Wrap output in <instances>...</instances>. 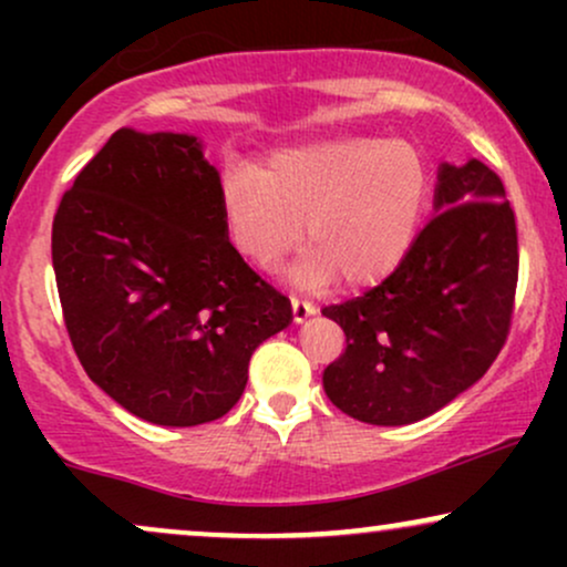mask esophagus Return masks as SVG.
I'll return each instance as SVG.
<instances>
[{
	"mask_svg": "<svg viewBox=\"0 0 567 567\" xmlns=\"http://www.w3.org/2000/svg\"><path fill=\"white\" fill-rule=\"evenodd\" d=\"M306 306V303H303ZM292 311H296V315H303V309H301V301H296V303H292ZM296 320H298V317H296Z\"/></svg>",
	"mask_w": 567,
	"mask_h": 567,
	"instance_id": "34e87169",
	"label": "esophagus"
}]
</instances>
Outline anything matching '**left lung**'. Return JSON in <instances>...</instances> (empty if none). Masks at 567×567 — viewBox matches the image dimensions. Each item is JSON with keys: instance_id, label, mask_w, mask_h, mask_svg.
I'll list each match as a JSON object with an SVG mask.
<instances>
[{"instance_id": "left-lung-1", "label": "left lung", "mask_w": 567, "mask_h": 567, "mask_svg": "<svg viewBox=\"0 0 567 567\" xmlns=\"http://www.w3.org/2000/svg\"><path fill=\"white\" fill-rule=\"evenodd\" d=\"M53 269L84 373L157 426L229 413L292 317L229 243L220 175L186 133L116 130L58 205Z\"/></svg>"}]
</instances>
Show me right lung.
Returning a JSON list of instances; mask_svg holds the SVG:
<instances>
[{"label": "right lung", "mask_w": 567, "mask_h": 567, "mask_svg": "<svg viewBox=\"0 0 567 567\" xmlns=\"http://www.w3.org/2000/svg\"><path fill=\"white\" fill-rule=\"evenodd\" d=\"M517 226L480 159L440 165L434 218L379 288L324 306L347 349L324 368L338 410L375 426L429 419L477 383L504 347L517 290Z\"/></svg>", "instance_id": "obj_1"}]
</instances>
